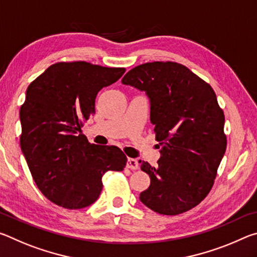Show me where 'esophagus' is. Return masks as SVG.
I'll use <instances>...</instances> for the list:
<instances>
[{"mask_svg": "<svg viewBox=\"0 0 257 257\" xmlns=\"http://www.w3.org/2000/svg\"><path fill=\"white\" fill-rule=\"evenodd\" d=\"M139 164H138V161L136 159H132V158H128L127 160V168L132 169V170H136L138 169Z\"/></svg>", "mask_w": 257, "mask_h": 257, "instance_id": "34e87169", "label": "esophagus"}]
</instances>
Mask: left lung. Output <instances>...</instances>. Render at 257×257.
<instances>
[{
    "label": "left lung",
    "instance_id": "8db88e82",
    "mask_svg": "<svg viewBox=\"0 0 257 257\" xmlns=\"http://www.w3.org/2000/svg\"><path fill=\"white\" fill-rule=\"evenodd\" d=\"M122 84L145 92L161 158L139 160L151 185L139 199L151 210L177 215L210 193L227 149L224 114L212 87L176 62H149L125 73Z\"/></svg>",
    "mask_w": 257,
    "mask_h": 257
}]
</instances>
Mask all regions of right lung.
Returning a JSON list of instances; mask_svg holds the SVG:
<instances>
[{"instance_id":"right-lung-1","label":"right lung","mask_w":257,"mask_h":257,"mask_svg":"<svg viewBox=\"0 0 257 257\" xmlns=\"http://www.w3.org/2000/svg\"><path fill=\"white\" fill-rule=\"evenodd\" d=\"M124 71L85 61L59 62L28 86L20 108L21 151L38 189L56 205L89 206L101 194L104 173L125 167L119 147L90 144L81 133L97 93Z\"/></svg>"}]
</instances>
